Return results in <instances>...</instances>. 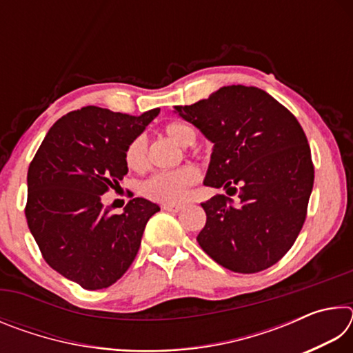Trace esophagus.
Segmentation results:
<instances>
[{
    "label": "esophagus",
    "mask_w": 353,
    "mask_h": 353,
    "mask_svg": "<svg viewBox=\"0 0 353 353\" xmlns=\"http://www.w3.org/2000/svg\"><path fill=\"white\" fill-rule=\"evenodd\" d=\"M162 208L166 212H179V210H182V205L181 204H163Z\"/></svg>",
    "instance_id": "34e87169"
}]
</instances>
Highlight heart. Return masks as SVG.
I'll return each mask as SVG.
<instances>
[{
  "instance_id": "1",
  "label": "heart",
  "mask_w": 353,
  "mask_h": 353,
  "mask_svg": "<svg viewBox=\"0 0 353 353\" xmlns=\"http://www.w3.org/2000/svg\"><path fill=\"white\" fill-rule=\"evenodd\" d=\"M165 135L181 146H188L194 141V130L185 123H170L163 128ZM126 165L130 170L141 171L148 165V145L143 137L130 143L126 149ZM199 181V171L191 165L181 166L177 170L155 172L143 183V193L149 199L174 204L181 202L188 193V188Z\"/></svg>"
}]
</instances>
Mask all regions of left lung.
<instances>
[{"label":"left lung","mask_w":353,"mask_h":353,"mask_svg":"<svg viewBox=\"0 0 353 353\" xmlns=\"http://www.w3.org/2000/svg\"><path fill=\"white\" fill-rule=\"evenodd\" d=\"M174 112L213 143L204 185L224 187L201 204L198 243L241 274L260 272L288 252L307 216L314 168L305 132L292 113L256 87L227 85Z\"/></svg>","instance_id":"obj_1"}]
</instances>
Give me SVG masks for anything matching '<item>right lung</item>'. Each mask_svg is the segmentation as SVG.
<instances>
[{
    "instance_id": "obj_1",
    "label": "right lung",
    "mask_w": 353,
    "mask_h": 353,
    "mask_svg": "<svg viewBox=\"0 0 353 353\" xmlns=\"http://www.w3.org/2000/svg\"><path fill=\"white\" fill-rule=\"evenodd\" d=\"M160 109L140 117L87 105L57 119L28 170L29 230L52 270L83 290H103L132 265L160 207L134 198L119 214L101 202L128 174L126 149Z\"/></svg>"
}]
</instances>
